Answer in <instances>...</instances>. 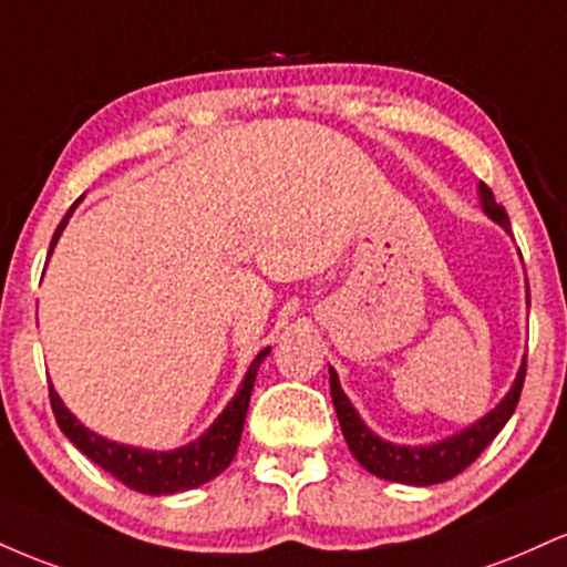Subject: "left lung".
<instances>
[{"label": "left lung", "mask_w": 567, "mask_h": 567, "mask_svg": "<svg viewBox=\"0 0 567 567\" xmlns=\"http://www.w3.org/2000/svg\"><path fill=\"white\" fill-rule=\"evenodd\" d=\"M477 192L480 207H483L485 216L496 220L504 231H509V216H506L504 207H501L496 197H493L491 188L480 184ZM523 383L525 360L517 370V379H514L512 389L504 394V400H501L491 413H485L483 419H477L474 424L451 434V437L429 442V445H396V442L379 437V434L362 421V415L357 413L354 405H351L349 396L343 394L338 373L330 368V394H333L338 424H341L343 440H347L351 455H354L370 474H375V477L389 480V483L419 487L445 483V480H453L455 474L464 472L466 466L496 440V434L506 426V421L512 419L514 408H517L519 402V392H523Z\"/></svg>", "instance_id": "8db88e82"}]
</instances>
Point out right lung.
I'll list each match as a JSON object with an SVG mask.
<instances>
[{
	"label": "right lung",
	"mask_w": 567,
	"mask_h": 567,
	"mask_svg": "<svg viewBox=\"0 0 567 567\" xmlns=\"http://www.w3.org/2000/svg\"><path fill=\"white\" fill-rule=\"evenodd\" d=\"M74 207H71V210H74ZM69 216L63 218L61 226L55 229L53 243H50V252H53L63 229H66ZM269 351L271 347L258 351V357L250 362V368H247L243 383H239L237 394L231 396L229 405L220 410L218 419L213 421L197 440H192L188 445L175 447V451L133 447L125 445V442H114L90 432V429L63 405V400L58 396L53 383H50V405H53L55 421L58 426H61V432L66 434L90 461H95L101 470H106L112 477L120 480L122 485L133 487V491L138 493H146V496H173V493L192 491V487L210 483L213 477H218V474L231 464L239 437H243L252 383H256L258 368H261V362L266 360Z\"/></svg>",
	"instance_id": "obj_1"
}]
</instances>
